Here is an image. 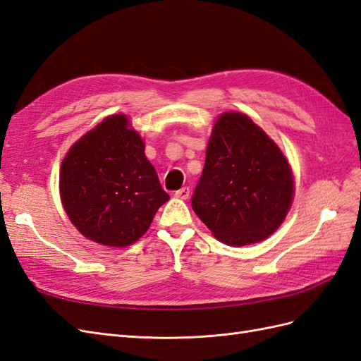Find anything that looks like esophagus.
<instances>
[{
	"instance_id": "esophagus-1",
	"label": "esophagus",
	"mask_w": 361,
	"mask_h": 361,
	"mask_svg": "<svg viewBox=\"0 0 361 361\" xmlns=\"http://www.w3.org/2000/svg\"><path fill=\"white\" fill-rule=\"evenodd\" d=\"M174 195H176V197H179V199L187 200L190 197V188L188 187H183V188H180V190H178L176 192H174Z\"/></svg>"
}]
</instances>
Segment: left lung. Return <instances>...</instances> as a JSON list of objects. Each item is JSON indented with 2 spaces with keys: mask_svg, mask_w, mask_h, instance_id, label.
<instances>
[{
  "mask_svg": "<svg viewBox=\"0 0 361 361\" xmlns=\"http://www.w3.org/2000/svg\"><path fill=\"white\" fill-rule=\"evenodd\" d=\"M293 176L279 146L253 120L223 113L214 125L192 209L227 245L264 241L285 220Z\"/></svg>",
  "mask_w": 361,
  "mask_h": 361,
  "instance_id": "8db88e82",
  "label": "left lung"
}]
</instances>
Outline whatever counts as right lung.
<instances>
[{"label":"right lung","mask_w":361,"mask_h":361,"mask_svg":"<svg viewBox=\"0 0 361 361\" xmlns=\"http://www.w3.org/2000/svg\"><path fill=\"white\" fill-rule=\"evenodd\" d=\"M60 197L85 238L122 248L147 232L170 195L145 155V141L125 114H114L82 135L64 157Z\"/></svg>","instance_id":"obj_1"}]
</instances>
